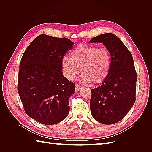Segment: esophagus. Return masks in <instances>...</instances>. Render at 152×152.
I'll use <instances>...</instances> for the list:
<instances>
[{
	"label": "esophagus",
	"mask_w": 152,
	"mask_h": 152,
	"mask_svg": "<svg viewBox=\"0 0 152 152\" xmlns=\"http://www.w3.org/2000/svg\"><path fill=\"white\" fill-rule=\"evenodd\" d=\"M82 87H83L81 86L80 85L76 84L75 85V90L76 92H78V91H79L82 88Z\"/></svg>",
	"instance_id": "34e87169"
}]
</instances>
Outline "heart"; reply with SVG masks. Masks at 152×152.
Returning <instances> with one entry per match:
<instances>
[{"label": "heart", "instance_id": "b5f03b06", "mask_svg": "<svg viewBox=\"0 0 152 152\" xmlns=\"http://www.w3.org/2000/svg\"><path fill=\"white\" fill-rule=\"evenodd\" d=\"M111 55L107 49L80 44L61 61L62 70L68 79H74L81 68L80 80L99 84L108 77L111 69Z\"/></svg>", "mask_w": 152, "mask_h": 152}]
</instances>
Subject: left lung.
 Masks as SVG:
<instances>
[{"mask_svg":"<svg viewBox=\"0 0 152 152\" xmlns=\"http://www.w3.org/2000/svg\"><path fill=\"white\" fill-rule=\"evenodd\" d=\"M91 43H103L111 55V69L100 86L91 89L90 108L96 121L107 125L125 117L136 101L137 75L131 52L111 33L92 38Z\"/></svg>","mask_w":152,"mask_h":152,"instance_id":"left-lung-1","label":"left lung"}]
</instances>
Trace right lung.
<instances>
[{
  "instance_id": "1",
  "label": "right lung",
  "mask_w": 152,
  "mask_h": 152,
  "mask_svg": "<svg viewBox=\"0 0 152 152\" xmlns=\"http://www.w3.org/2000/svg\"><path fill=\"white\" fill-rule=\"evenodd\" d=\"M73 44L67 38L42 34L23 54L18 92L26 113L41 124H58L70 111L75 84L63 75L61 61Z\"/></svg>"
}]
</instances>
